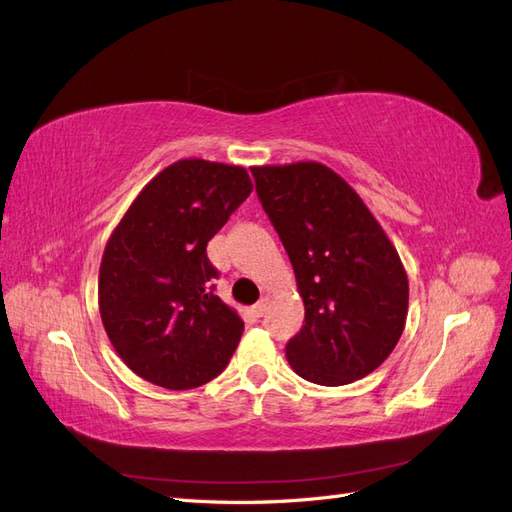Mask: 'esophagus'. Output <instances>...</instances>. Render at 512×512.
<instances>
[{
	"label": "esophagus",
	"instance_id": "esophagus-1",
	"mask_svg": "<svg viewBox=\"0 0 512 512\" xmlns=\"http://www.w3.org/2000/svg\"><path fill=\"white\" fill-rule=\"evenodd\" d=\"M267 312V299H262V301H258L254 307H252V314L256 316V318H262V314Z\"/></svg>",
	"mask_w": 512,
	"mask_h": 512
}]
</instances>
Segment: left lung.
Here are the masks:
<instances>
[{
  "mask_svg": "<svg viewBox=\"0 0 512 512\" xmlns=\"http://www.w3.org/2000/svg\"><path fill=\"white\" fill-rule=\"evenodd\" d=\"M252 175L305 305V324L286 344L290 367L322 386L365 378L406 327L408 275L397 250L324 164L254 166Z\"/></svg>",
  "mask_w": 512,
  "mask_h": 512,
  "instance_id": "obj_1",
  "label": "left lung"
}]
</instances>
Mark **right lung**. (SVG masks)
Here are the masks:
<instances>
[{
	"instance_id": "right-lung-1",
	"label": "right lung",
	"mask_w": 512,
	"mask_h": 512,
	"mask_svg": "<svg viewBox=\"0 0 512 512\" xmlns=\"http://www.w3.org/2000/svg\"><path fill=\"white\" fill-rule=\"evenodd\" d=\"M252 192L243 166L179 160L153 177L123 215L100 265V316L136 376L196 389L226 369L243 320L211 284L213 239Z\"/></svg>"
}]
</instances>
